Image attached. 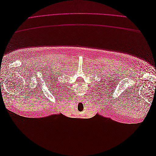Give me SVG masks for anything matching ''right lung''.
Returning <instances> with one entry per match:
<instances>
[{
    "label": "right lung",
    "mask_w": 156,
    "mask_h": 156,
    "mask_svg": "<svg viewBox=\"0 0 156 156\" xmlns=\"http://www.w3.org/2000/svg\"><path fill=\"white\" fill-rule=\"evenodd\" d=\"M53 77H54V76H53ZM53 79H54V78H53ZM54 80H55V79H54ZM56 79H55V81H56Z\"/></svg>",
    "instance_id": "add662e5"
}]
</instances>
